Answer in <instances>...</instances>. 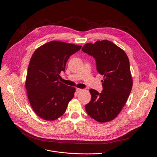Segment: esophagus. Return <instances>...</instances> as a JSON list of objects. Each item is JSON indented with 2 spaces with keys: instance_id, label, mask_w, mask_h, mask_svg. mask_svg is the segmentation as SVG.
Wrapping results in <instances>:
<instances>
[{
  "instance_id": "obj_1",
  "label": "esophagus",
  "mask_w": 157,
  "mask_h": 157,
  "mask_svg": "<svg viewBox=\"0 0 157 157\" xmlns=\"http://www.w3.org/2000/svg\"><path fill=\"white\" fill-rule=\"evenodd\" d=\"M82 91V89H80V88H77L76 89V92L78 93H80L81 91Z\"/></svg>"
}]
</instances>
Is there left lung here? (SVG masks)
Masks as SVG:
<instances>
[{
	"label": "left lung",
	"instance_id": "left-lung-1",
	"mask_svg": "<svg viewBox=\"0 0 157 157\" xmlns=\"http://www.w3.org/2000/svg\"><path fill=\"white\" fill-rule=\"evenodd\" d=\"M82 51L93 56L98 72L104 76L102 92L90 89L91 99L85 109L96 121H110L119 115L132 91L129 59L122 49L108 40L87 43Z\"/></svg>",
	"mask_w": 157,
	"mask_h": 157
}]
</instances>
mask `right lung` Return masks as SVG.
Instances as JSON below:
<instances>
[{
	"instance_id": "right-lung-1",
	"label": "right lung",
	"mask_w": 157,
	"mask_h": 157,
	"mask_svg": "<svg viewBox=\"0 0 157 157\" xmlns=\"http://www.w3.org/2000/svg\"><path fill=\"white\" fill-rule=\"evenodd\" d=\"M81 46L58 40L50 41L33 53L27 69L25 88L36 115L54 121L65 113L74 97L75 88L59 81L69 57Z\"/></svg>"
}]
</instances>
